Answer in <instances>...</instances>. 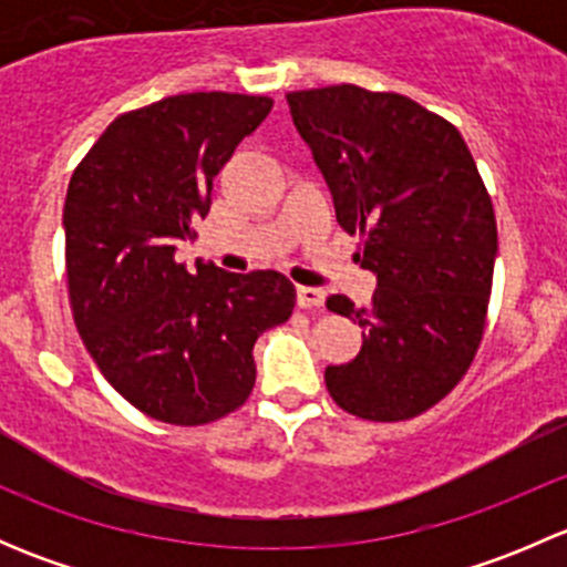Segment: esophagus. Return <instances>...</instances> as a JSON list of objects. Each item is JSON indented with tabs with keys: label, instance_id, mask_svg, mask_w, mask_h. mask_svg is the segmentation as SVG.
Returning <instances> with one entry per match:
<instances>
[{
	"label": "esophagus",
	"instance_id": "esophagus-1",
	"mask_svg": "<svg viewBox=\"0 0 567 567\" xmlns=\"http://www.w3.org/2000/svg\"><path fill=\"white\" fill-rule=\"evenodd\" d=\"M326 301V293L323 290H316V288H299L296 290V305L301 307V310H320Z\"/></svg>",
	"mask_w": 567,
	"mask_h": 567
}]
</instances>
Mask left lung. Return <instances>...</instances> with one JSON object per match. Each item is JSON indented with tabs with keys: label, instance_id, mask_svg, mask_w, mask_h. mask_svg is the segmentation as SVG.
<instances>
[{
	"label": "left lung",
	"instance_id": "obj_1",
	"mask_svg": "<svg viewBox=\"0 0 567 567\" xmlns=\"http://www.w3.org/2000/svg\"><path fill=\"white\" fill-rule=\"evenodd\" d=\"M285 99L337 221L362 238L357 260L379 277L368 307L326 299L364 329L357 359L326 368V390L359 420L420 416L483 342L499 244L488 188L461 131L405 95L331 84Z\"/></svg>",
	"mask_w": 567,
	"mask_h": 567
}]
</instances>
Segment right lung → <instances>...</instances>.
I'll return each instance as SVG.
<instances>
[{"label": "right lung", "instance_id": "1", "mask_svg": "<svg viewBox=\"0 0 567 567\" xmlns=\"http://www.w3.org/2000/svg\"><path fill=\"white\" fill-rule=\"evenodd\" d=\"M271 106L214 90L131 109L68 183L73 323L109 384L151 420L194 427L241 409L255 340L293 316L296 288L279 271L175 262L177 244L197 238L216 173Z\"/></svg>", "mask_w": 567, "mask_h": 567}]
</instances>
